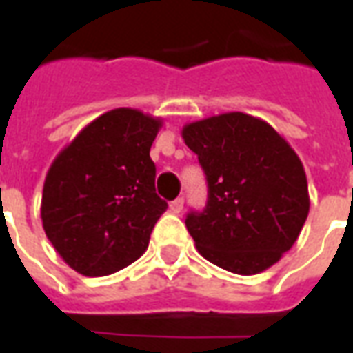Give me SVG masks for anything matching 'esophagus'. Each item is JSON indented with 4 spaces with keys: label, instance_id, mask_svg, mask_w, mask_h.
<instances>
[{
    "label": "esophagus",
    "instance_id": "34e87169",
    "mask_svg": "<svg viewBox=\"0 0 353 353\" xmlns=\"http://www.w3.org/2000/svg\"><path fill=\"white\" fill-rule=\"evenodd\" d=\"M181 210H183V199H176L170 204V212L172 214H181Z\"/></svg>",
    "mask_w": 353,
    "mask_h": 353
}]
</instances>
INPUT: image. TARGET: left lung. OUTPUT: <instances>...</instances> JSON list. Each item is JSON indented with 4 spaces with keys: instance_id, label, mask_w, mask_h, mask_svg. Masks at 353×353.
Returning a JSON list of instances; mask_svg holds the SVG:
<instances>
[{
    "instance_id": "left-lung-1",
    "label": "left lung",
    "mask_w": 353,
    "mask_h": 353,
    "mask_svg": "<svg viewBox=\"0 0 353 353\" xmlns=\"http://www.w3.org/2000/svg\"><path fill=\"white\" fill-rule=\"evenodd\" d=\"M181 138L208 179L206 210L185 219L200 255L242 276L276 265L310 210L295 149L266 121L240 111L187 123Z\"/></svg>"
}]
</instances>
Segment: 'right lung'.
<instances>
[{
  "instance_id": "obj_1",
  "label": "right lung",
  "mask_w": 353,
  "mask_h": 353,
  "mask_svg": "<svg viewBox=\"0 0 353 353\" xmlns=\"http://www.w3.org/2000/svg\"><path fill=\"white\" fill-rule=\"evenodd\" d=\"M162 119L117 108L88 123L50 164L41 196L43 230L83 276H108L145 253L168 204L154 192L149 157Z\"/></svg>"
}]
</instances>
